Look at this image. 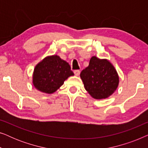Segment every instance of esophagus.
I'll return each mask as SVG.
<instances>
[{
	"label": "esophagus",
	"instance_id": "esophagus-1",
	"mask_svg": "<svg viewBox=\"0 0 148 148\" xmlns=\"http://www.w3.org/2000/svg\"><path fill=\"white\" fill-rule=\"evenodd\" d=\"M74 73L76 76H79V74H80V71L79 70L74 71Z\"/></svg>",
	"mask_w": 148,
	"mask_h": 148
}]
</instances>
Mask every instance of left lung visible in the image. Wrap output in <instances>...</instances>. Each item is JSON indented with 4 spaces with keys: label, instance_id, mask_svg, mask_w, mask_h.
I'll list each match as a JSON object with an SVG mask.
<instances>
[{
    "label": "left lung",
    "instance_id": "left-lung-1",
    "mask_svg": "<svg viewBox=\"0 0 148 148\" xmlns=\"http://www.w3.org/2000/svg\"><path fill=\"white\" fill-rule=\"evenodd\" d=\"M80 77L84 88L92 98L102 100L116 90L119 77L114 66L108 59L92 56L88 66L82 71Z\"/></svg>",
    "mask_w": 148,
    "mask_h": 148
}]
</instances>
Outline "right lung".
<instances>
[{"mask_svg":"<svg viewBox=\"0 0 148 148\" xmlns=\"http://www.w3.org/2000/svg\"><path fill=\"white\" fill-rule=\"evenodd\" d=\"M74 75L67 62L58 55L48 56L36 64L32 84L40 92L50 94L55 92L70 76Z\"/></svg>","mask_w":148,"mask_h":148,"instance_id":"1","label":"right lung"}]
</instances>
